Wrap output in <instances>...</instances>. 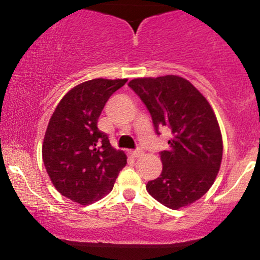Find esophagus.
<instances>
[{"label":"esophagus","instance_id":"obj_1","mask_svg":"<svg viewBox=\"0 0 260 260\" xmlns=\"http://www.w3.org/2000/svg\"><path fill=\"white\" fill-rule=\"evenodd\" d=\"M129 154L132 155L133 157H140L143 156V150H140V149H137V150H133V151H129Z\"/></svg>","mask_w":260,"mask_h":260}]
</instances>
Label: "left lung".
I'll return each mask as SVG.
<instances>
[{
  "label": "left lung",
  "instance_id": "left-lung-1",
  "mask_svg": "<svg viewBox=\"0 0 260 260\" xmlns=\"http://www.w3.org/2000/svg\"><path fill=\"white\" fill-rule=\"evenodd\" d=\"M131 88L159 128L171 131L169 149L160 153L162 171L147 190L170 209L201 199L215 181L222 160V136L210 104L189 80L178 76L136 78Z\"/></svg>",
  "mask_w": 260,
  "mask_h": 260
}]
</instances>
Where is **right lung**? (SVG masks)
I'll use <instances>...</instances> for the list:
<instances>
[{
	"mask_svg": "<svg viewBox=\"0 0 260 260\" xmlns=\"http://www.w3.org/2000/svg\"><path fill=\"white\" fill-rule=\"evenodd\" d=\"M127 79L96 78L80 83L62 98L50 118L43 143L47 175L62 196L80 205L112 190L127 156L98 128L106 101Z\"/></svg>",
	"mask_w": 260,
	"mask_h": 260,
	"instance_id": "1",
	"label": "right lung"
}]
</instances>
